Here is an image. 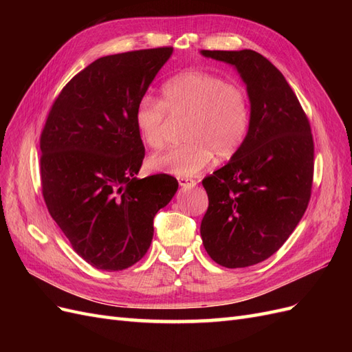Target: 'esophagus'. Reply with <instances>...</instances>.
<instances>
[{"instance_id": "esophagus-1", "label": "esophagus", "mask_w": 352, "mask_h": 352, "mask_svg": "<svg viewBox=\"0 0 352 352\" xmlns=\"http://www.w3.org/2000/svg\"><path fill=\"white\" fill-rule=\"evenodd\" d=\"M177 180H179L180 186H195L197 185V180H194L192 177H188V176H180V177H177Z\"/></svg>"}]
</instances>
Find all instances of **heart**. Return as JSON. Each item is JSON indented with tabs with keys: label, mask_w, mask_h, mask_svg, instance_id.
I'll list each match as a JSON object with an SVG mask.
<instances>
[{
	"label": "heart",
	"mask_w": 352,
	"mask_h": 352,
	"mask_svg": "<svg viewBox=\"0 0 352 352\" xmlns=\"http://www.w3.org/2000/svg\"><path fill=\"white\" fill-rule=\"evenodd\" d=\"M173 122L185 120L186 142L150 158V167L175 176H192L219 158L235 155L251 124V104L241 85L217 74L189 70L163 87V101L144 95L135 109V124L145 145L163 148Z\"/></svg>",
	"instance_id": "heart-1"
}]
</instances>
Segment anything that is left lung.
<instances>
[{
    "label": "left lung",
    "instance_id": "left-lung-1",
    "mask_svg": "<svg viewBox=\"0 0 352 352\" xmlns=\"http://www.w3.org/2000/svg\"><path fill=\"white\" fill-rule=\"evenodd\" d=\"M201 54L235 66L251 102L243 145L202 180L208 208L201 238L223 267H248L278 251L304 216L314 172L311 127L283 74L258 52Z\"/></svg>",
    "mask_w": 352,
    "mask_h": 352
}]
</instances>
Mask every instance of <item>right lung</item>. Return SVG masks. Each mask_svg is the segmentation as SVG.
<instances>
[{
  "mask_svg": "<svg viewBox=\"0 0 352 352\" xmlns=\"http://www.w3.org/2000/svg\"><path fill=\"white\" fill-rule=\"evenodd\" d=\"M172 47L95 60L56 98L41 133V185L51 217L92 267L117 272L150 248L154 217L177 190L170 175L138 179L145 148L135 109Z\"/></svg>",
  "mask_w": 352,
  "mask_h": 352,
  "instance_id": "obj_1",
  "label": "right lung"
}]
</instances>
